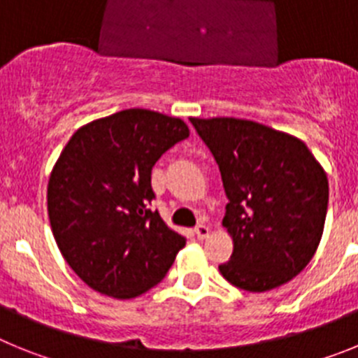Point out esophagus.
Returning a JSON list of instances; mask_svg holds the SVG:
<instances>
[{"label":"esophagus","mask_w":358,"mask_h":358,"mask_svg":"<svg viewBox=\"0 0 358 358\" xmlns=\"http://www.w3.org/2000/svg\"><path fill=\"white\" fill-rule=\"evenodd\" d=\"M194 231L199 238H206V236L210 235V227H208L206 224H199V226H195Z\"/></svg>","instance_id":"esophagus-1"}]
</instances>
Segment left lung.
<instances>
[{
  "instance_id": "8db88e82",
  "label": "left lung",
  "mask_w": 358,
  "mask_h": 358,
  "mask_svg": "<svg viewBox=\"0 0 358 358\" xmlns=\"http://www.w3.org/2000/svg\"><path fill=\"white\" fill-rule=\"evenodd\" d=\"M217 161L229 199L224 226L233 255L218 271L249 292L276 289L301 273L322 236L328 179L303 141L262 123L192 118Z\"/></svg>"
}]
</instances>
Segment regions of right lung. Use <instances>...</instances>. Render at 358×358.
<instances>
[{
  "label": "right lung",
  "mask_w": 358,
  "mask_h": 358,
  "mask_svg": "<svg viewBox=\"0 0 358 358\" xmlns=\"http://www.w3.org/2000/svg\"><path fill=\"white\" fill-rule=\"evenodd\" d=\"M188 136L182 120L127 109L80 127L62 150L48 182L50 224L64 260L96 292H147L185 248V236L150 210V176Z\"/></svg>",
  "instance_id": "obj_1"
}]
</instances>
